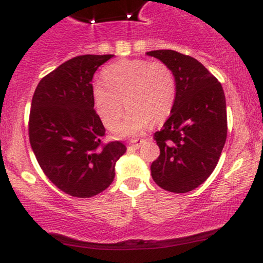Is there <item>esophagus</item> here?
<instances>
[{
  "label": "esophagus",
  "instance_id": "1",
  "mask_svg": "<svg viewBox=\"0 0 263 263\" xmlns=\"http://www.w3.org/2000/svg\"><path fill=\"white\" fill-rule=\"evenodd\" d=\"M144 140H131V142H129V146L134 147L135 149L140 148V147L142 146V144H144Z\"/></svg>",
  "mask_w": 263,
  "mask_h": 263
}]
</instances>
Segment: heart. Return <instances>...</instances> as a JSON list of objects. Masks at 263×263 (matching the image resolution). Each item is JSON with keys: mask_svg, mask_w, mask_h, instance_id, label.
I'll return each instance as SVG.
<instances>
[{"mask_svg": "<svg viewBox=\"0 0 263 263\" xmlns=\"http://www.w3.org/2000/svg\"><path fill=\"white\" fill-rule=\"evenodd\" d=\"M104 83L92 86L96 112L106 128H112L123 114V101L128 112L115 127L120 137L143 132L151 121L162 122L173 111L177 99V79L165 63L143 59H123L102 71Z\"/></svg>", "mask_w": 263, "mask_h": 263, "instance_id": "obj_1", "label": "heart"}]
</instances>
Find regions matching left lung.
Listing matches in <instances>:
<instances>
[{"label":"left lung","instance_id":"obj_1","mask_svg":"<svg viewBox=\"0 0 263 263\" xmlns=\"http://www.w3.org/2000/svg\"><path fill=\"white\" fill-rule=\"evenodd\" d=\"M147 55L165 63L177 79V99L155 140L161 155L151 164L157 185L172 193L198 188L215 170L228 135L221 84L197 59L176 50Z\"/></svg>","mask_w":263,"mask_h":263}]
</instances>
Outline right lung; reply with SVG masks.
I'll return each instance as SVG.
<instances>
[{
  "mask_svg": "<svg viewBox=\"0 0 263 263\" xmlns=\"http://www.w3.org/2000/svg\"><path fill=\"white\" fill-rule=\"evenodd\" d=\"M114 55H79L39 81L29 114V142L42 171L71 197L90 198L112 183L126 146L102 144L105 127L93 110L92 77Z\"/></svg>",
  "mask_w": 263,
  "mask_h": 263,
  "instance_id": "add662e5",
  "label": "right lung"
}]
</instances>
